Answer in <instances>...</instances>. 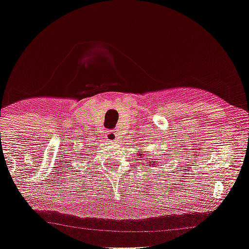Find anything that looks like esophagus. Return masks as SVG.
<instances>
[{
    "label": "esophagus",
    "mask_w": 249,
    "mask_h": 249,
    "mask_svg": "<svg viewBox=\"0 0 249 249\" xmlns=\"http://www.w3.org/2000/svg\"><path fill=\"white\" fill-rule=\"evenodd\" d=\"M120 139V133H118L116 129L115 131H108L106 132V140L108 142H116Z\"/></svg>",
    "instance_id": "34e87169"
}]
</instances>
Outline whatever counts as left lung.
<instances>
[{
  "instance_id": "obj_1",
  "label": "left lung",
  "mask_w": 249,
  "mask_h": 249,
  "mask_svg": "<svg viewBox=\"0 0 249 249\" xmlns=\"http://www.w3.org/2000/svg\"><path fill=\"white\" fill-rule=\"evenodd\" d=\"M139 155H141V154H139ZM145 161H146V159H145ZM153 163H154V161H150V165H155V164H153ZM146 164H147V163H146Z\"/></svg>"
}]
</instances>
